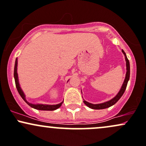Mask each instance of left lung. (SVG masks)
<instances>
[{"mask_svg":"<svg viewBox=\"0 0 146 146\" xmlns=\"http://www.w3.org/2000/svg\"><path fill=\"white\" fill-rule=\"evenodd\" d=\"M122 53L124 54V57H125V60H126V76L125 79H124L123 84H122V87H121L120 91L117 92V94L115 95L113 99H111L110 101L104 102V103H99V104H92V103H88V102L86 101L84 99V103H85V105L86 106L88 107L91 109H93V110H103V109H106L110 108V107L112 106L114 104L117 103L118 101V100L122 97V96L123 95L124 91H125L126 88V86H127L128 82H129V78H130V63L129 60L127 58V56L126 55V53L124 52L123 50H122Z\"/></svg>","mask_w":146,"mask_h":146,"instance_id":"left-lung-1","label":"left lung"}]
</instances>
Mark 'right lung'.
<instances>
[{
  "instance_id": "right-lung-1",
  "label": "right lung",
  "mask_w": 146,
  "mask_h": 146,
  "mask_svg": "<svg viewBox=\"0 0 146 146\" xmlns=\"http://www.w3.org/2000/svg\"><path fill=\"white\" fill-rule=\"evenodd\" d=\"M17 58L15 59V66H14V79H15V86H16V88L17 91H18L19 94L21 96V97L22 98L23 100L27 103L31 108L35 109V110H44V111H53V110H56L57 109H58L61 106L62 104L63 101L61 103H58V104L56 105H46V104H33V103H29V101H26V95L24 94L23 90L21 88L20 83H19V79H18V75H17Z\"/></svg>"
}]
</instances>
